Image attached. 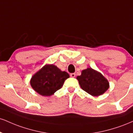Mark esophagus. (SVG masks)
Returning <instances> with one entry per match:
<instances>
[{
	"mask_svg": "<svg viewBox=\"0 0 133 133\" xmlns=\"http://www.w3.org/2000/svg\"><path fill=\"white\" fill-rule=\"evenodd\" d=\"M70 76H71V77H76V74H75V73H71V74H70Z\"/></svg>",
	"mask_w": 133,
	"mask_h": 133,
	"instance_id": "34e87169",
	"label": "esophagus"
}]
</instances>
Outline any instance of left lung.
<instances>
[{"mask_svg": "<svg viewBox=\"0 0 133 133\" xmlns=\"http://www.w3.org/2000/svg\"><path fill=\"white\" fill-rule=\"evenodd\" d=\"M81 87L92 96H99L109 88L108 81L98 72L87 68L82 71L81 76L77 77Z\"/></svg>", "mask_w": 133, "mask_h": 133, "instance_id": "1", "label": "left lung"}]
</instances>
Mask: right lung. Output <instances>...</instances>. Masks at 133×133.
I'll return each instance as SVG.
<instances>
[{
  "label": "right lung",
  "instance_id": "1",
  "mask_svg": "<svg viewBox=\"0 0 133 133\" xmlns=\"http://www.w3.org/2000/svg\"><path fill=\"white\" fill-rule=\"evenodd\" d=\"M69 75L53 64L44 65L32 77V88L43 96H51L60 89Z\"/></svg>",
  "mask_w": 133,
  "mask_h": 133
}]
</instances>
